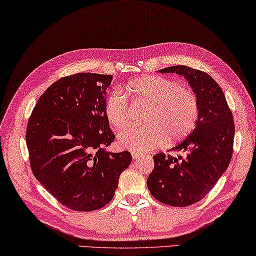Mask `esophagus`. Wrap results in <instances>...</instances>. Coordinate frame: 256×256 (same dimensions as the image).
Listing matches in <instances>:
<instances>
[{
	"mask_svg": "<svg viewBox=\"0 0 256 256\" xmlns=\"http://www.w3.org/2000/svg\"><path fill=\"white\" fill-rule=\"evenodd\" d=\"M132 156L134 160H138V158H142V154H140V153L132 152Z\"/></svg>",
	"mask_w": 256,
	"mask_h": 256,
	"instance_id": "1",
	"label": "esophagus"
}]
</instances>
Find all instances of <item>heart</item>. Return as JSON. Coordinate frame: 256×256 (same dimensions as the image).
<instances>
[{"label":"heart","instance_id":"heart-1","mask_svg":"<svg viewBox=\"0 0 256 256\" xmlns=\"http://www.w3.org/2000/svg\"><path fill=\"white\" fill-rule=\"evenodd\" d=\"M126 92L138 103L148 106L143 127H130L119 134L120 148L132 152H148L166 142L174 143L194 129L198 118V100L192 90L170 78L146 76L132 79ZM104 114L108 124L122 129L129 120L127 96L119 88L108 94Z\"/></svg>","mask_w":256,"mask_h":256}]
</instances>
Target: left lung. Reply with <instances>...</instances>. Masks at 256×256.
<instances>
[{"label":"left lung","mask_w":256,"mask_h":256,"mask_svg":"<svg viewBox=\"0 0 256 256\" xmlns=\"http://www.w3.org/2000/svg\"><path fill=\"white\" fill-rule=\"evenodd\" d=\"M158 72L182 76L198 100L194 130L172 148L182 154H156L148 178L154 198L184 208L204 198L227 170L234 152V118L222 90L210 74L187 66H168Z\"/></svg>","instance_id":"left-lung-1"}]
</instances>
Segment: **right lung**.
Returning <instances> with one entry per match:
<instances>
[{"label":"right lung","mask_w":256,"mask_h":256,"mask_svg":"<svg viewBox=\"0 0 256 256\" xmlns=\"http://www.w3.org/2000/svg\"><path fill=\"white\" fill-rule=\"evenodd\" d=\"M111 74L80 72L58 79L34 108L26 132L35 178L74 211H94L114 196L132 163L128 150H106L114 140L104 114Z\"/></svg>","instance_id":"right-lung-1"}]
</instances>
